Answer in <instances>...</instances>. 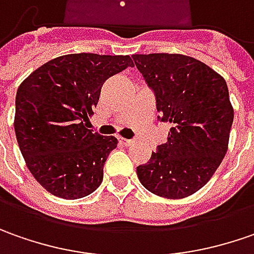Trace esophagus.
I'll list each match as a JSON object with an SVG mask.
<instances>
[{
  "instance_id": "obj_1",
  "label": "esophagus",
  "mask_w": 254,
  "mask_h": 254,
  "mask_svg": "<svg viewBox=\"0 0 254 254\" xmlns=\"http://www.w3.org/2000/svg\"><path fill=\"white\" fill-rule=\"evenodd\" d=\"M119 142L124 144V146H130V144L133 143V140H132V139H124V137H121V139H119Z\"/></svg>"
}]
</instances>
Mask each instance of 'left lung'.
I'll return each instance as SVG.
<instances>
[{
    "mask_svg": "<svg viewBox=\"0 0 254 254\" xmlns=\"http://www.w3.org/2000/svg\"><path fill=\"white\" fill-rule=\"evenodd\" d=\"M153 91L157 121L171 124L166 143L136 167L139 181L159 197L179 199L202 188L228 149L233 108L226 81L184 55H133Z\"/></svg>",
    "mask_w": 254,
    "mask_h": 254,
    "instance_id": "obj_1",
    "label": "left lung"
}]
</instances>
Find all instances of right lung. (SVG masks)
Listing matches in <instances>:
<instances>
[{"label": "right lung", "instance_id": "right-lung-1", "mask_svg": "<svg viewBox=\"0 0 254 254\" xmlns=\"http://www.w3.org/2000/svg\"><path fill=\"white\" fill-rule=\"evenodd\" d=\"M129 56L74 53L50 60L23 81L15 98V135L32 176L64 199L100 187L114 136L87 129L107 78L132 67Z\"/></svg>", "mask_w": 254, "mask_h": 254}]
</instances>
